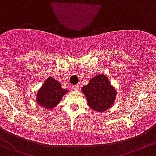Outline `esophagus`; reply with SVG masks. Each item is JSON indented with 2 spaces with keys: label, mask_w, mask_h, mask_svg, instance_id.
Returning <instances> with one entry per match:
<instances>
[{
  "label": "esophagus",
  "mask_w": 156,
  "mask_h": 156,
  "mask_svg": "<svg viewBox=\"0 0 156 156\" xmlns=\"http://www.w3.org/2000/svg\"><path fill=\"white\" fill-rule=\"evenodd\" d=\"M73 88L74 90L77 91V90H79V86H78V85H73Z\"/></svg>",
  "instance_id": "obj_1"
}]
</instances>
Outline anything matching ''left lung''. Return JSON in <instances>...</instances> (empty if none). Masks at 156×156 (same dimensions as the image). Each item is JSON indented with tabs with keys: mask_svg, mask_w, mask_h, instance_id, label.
I'll use <instances>...</instances> for the list:
<instances>
[{
	"mask_svg": "<svg viewBox=\"0 0 156 156\" xmlns=\"http://www.w3.org/2000/svg\"><path fill=\"white\" fill-rule=\"evenodd\" d=\"M87 104L93 110L103 112L114 104L116 90L104 74H98L90 80L87 86L82 87Z\"/></svg>",
	"mask_w": 156,
	"mask_h": 156,
	"instance_id": "left-lung-1",
	"label": "left lung"
}]
</instances>
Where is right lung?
Here are the masks:
<instances>
[{
  "label": "right lung",
  "mask_w": 156,
  "mask_h": 156,
  "mask_svg": "<svg viewBox=\"0 0 156 156\" xmlns=\"http://www.w3.org/2000/svg\"><path fill=\"white\" fill-rule=\"evenodd\" d=\"M68 92V90L62 88L59 81L49 76L38 90L36 101L38 105L43 106L44 109L53 110L60 103L63 96Z\"/></svg>",
  "instance_id": "1"
}]
</instances>
